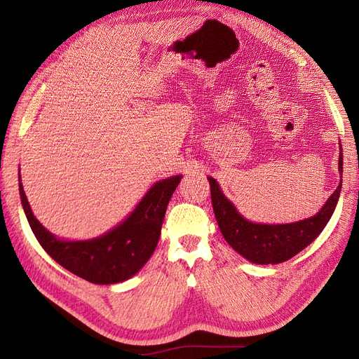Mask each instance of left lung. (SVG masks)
<instances>
[{
    "label": "left lung",
    "instance_id": "1",
    "mask_svg": "<svg viewBox=\"0 0 359 359\" xmlns=\"http://www.w3.org/2000/svg\"><path fill=\"white\" fill-rule=\"evenodd\" d=\"M339 170L343 175V154L339 157ZM211 201L220 231L235 252L247 260L259 265L281 264L298 255L313 243L330 222L340 198L341 181L331 194L322 210L310 219L287 224L252 223L236 211L233 203L227 201L219 184L208 177Z\"/></svg>",
    "mask_w": 359,
    "mask_h": 359
}]
</instances>
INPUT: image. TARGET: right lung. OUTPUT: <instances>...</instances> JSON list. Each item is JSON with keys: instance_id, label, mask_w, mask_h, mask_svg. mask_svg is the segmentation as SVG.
<instances>
[{"instance_id": "obj_1", "label": "right lung", "mask_w": 359, "mask_h": 359, "mask_svg": "<svg viewBox=\"0 0 359 359\" xmlns=\"http://www.w3.org/2000/svg\"><path fill=\"white\" fill-rule=\"evenodd\" d=\"M181 178L156 182L121 224L88 241H64L45 229L29 208L20 175L19 194L32 233L55 262L90 283L114 285L133 277L154 253L169 199Z\"/></svg>"}]
</instances>
